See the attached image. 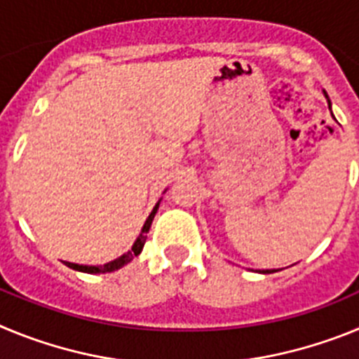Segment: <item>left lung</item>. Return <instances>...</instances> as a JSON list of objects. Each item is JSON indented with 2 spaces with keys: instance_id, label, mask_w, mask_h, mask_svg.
<instances>
[{
  "instance_id": "8db88e82",
  "label": "left lung",
  "mask_w": 359,
  "mask_h": 359,
  "mask_svg": "<svg viewBox=\"0 0 359 359\" xmlns=\"http://www.w3.org/2000/svg\"><path fill=\"white\" fill-rule=\"evenodd\" d=\"M323 95H325V98H327V104H329V109H331V100H329V97H327V93H325V91H323ZM332 115V113H331ZM275 269H262L261 273H273Z\"/></svg>"
}]
</instances>
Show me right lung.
<instances>
[{
	"label": "right lung",
	"instance_id": "obj_1",
	"mask_svg": "<svg viewBox=\"0 0 359 359\" xmlns=\"http://www.w3.org/2000/svg\"><path fill=\"white\" fill-rule=\"evenodd\" d=\"M167 192V189L163 190V194ZM161 203V198L158 199V203L154 205V208H152V212L149 214L147 221L144 223V226H142V231L140 236L136 237L135 244H133V248L129 250V252H126L123 255H120L118 259H115V261L111 262H106V264L102 266H88V264H75V262H65L68 268L75 269V271H82V273H91V275H97V273H111V271H116V269L123 268L126 264H129V262L135 259L136 255H140L142 250H144V244L145 241H147V233H149V228H151L152 224V219H154V215H156L158 212V207H160Z\"/></svg>",
	"mask_w": 359,
	"mask_h": 359
}]
</instances>
